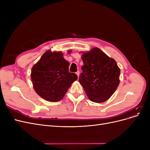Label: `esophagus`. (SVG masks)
I'll list each match as a JSON object with an SVG mask.
<instances>
[{"mask_svg":"<svg viewBox=\"0 0 150 150\" xmlns=\"http://www.w3.org/2000/svg\"><path fill=\"white\" fill-rule=\"evenodd\" d=\"M76 74H77V76H78V78H79V74H80V72H79V71H77V72H76Z\"/></svg>","mask_w":150,"mask_h":150,"instance_id":"1","label":"esophagus"}]
</instances>
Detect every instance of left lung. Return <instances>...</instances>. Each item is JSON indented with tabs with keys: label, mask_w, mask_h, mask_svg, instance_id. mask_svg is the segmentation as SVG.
I'll list each match as a JSON object with an SVG mask.
<instances>
[{
	"label": "left lung",
	"mask_w": 150,
	"mask_h": 150,
	"mask_svg": "<svg viewBox=\"0 0 150 150\" xmlns=\"http://www.w3.org/2000/svg\"><path fill=\"white\" fill-rule=\"evenodd\" d=\"M81 53L84 65L79 82L91 101L98 103L105 102L120 84V67L114 59L98 47Z\"/></svg>",
	"instance_id": "obj_1"
}]
</instances>
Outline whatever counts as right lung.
<instances>
[{
	"label": "right lung",
	"instance_id": "obj_1",
	"mask_svg": "<svg viewBox=\"0 0 150 150\" xmlns=\"http://www.w3.org/2000/svg\"><path fill=\"white\" fill-rule=\"evenodd\" d=\"M69 66L61 51L50 49L45 52L31 69L30 78L36 93L50 102L61 101L78 79L76 74L69 72Z\"/></svg>",
	"mask_w": 150,
	"mask_h": 150
}]
</instances>
